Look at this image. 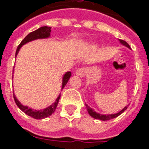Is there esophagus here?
I'll list each match as a JSON object with an SVG mask.
<instances>
[{"label":"esophagus","mask_w":149,"mask_h":149,"mask_svg":"<svg viewBox=\"0 0 149 149\" xmlns=\"http://www.w3.org/2000/svg\"><path fill=\"white\" fill-rule=\"evenodd\" d=\"M86 69L84 67H82V68H79V69H77L76 71V74L80 77H84L86 74Z\"/></svg>","instance_id":"1"}]
</instances>
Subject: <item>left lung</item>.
Masks as SVG:
<instances>
[{
  "label": "left lung",
  "mask_w": 149,
  "mask_h": 149,
  "mask_svg": "<svg viewBox=\"0 0 149 149\" xmlns=\"http://www.w3.org/2000/svg\"><path fill=\"white\" fill-rule=\"evenodd\" d=\"M120 42L122 44H123L124 46H125V47H127L130 48V45L125 42V41L124 40H122V39H119ZM86 107H87V109H88V114L91 115L92 118H95V119H100V120H102V121H107V120H111L112 119V118H116V117L119 116L120 114H122V113H123L124 111L127 109L128 106H126V107H125L124 108L122 109V111H120V112H118V113H117V114H107V115H103V114H98V113H96L95 111H94L91 108H90L88 106L86 105Z\"/></svg>",
  "instance_id": "obj_1"
}]
</instances>
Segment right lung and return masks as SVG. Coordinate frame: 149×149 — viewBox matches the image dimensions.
I'll list each match as a JSON object with an SVG mask.
<instances>
[{"label": "right lung", "instance_id": "1", "mask_svg": "<svg viewBox=\"0 0 149 149\" xmlns=\"http://www.w3.org/2000/svg\"><path fill=\"white\" fill-rule=\"evenodd\" d=\"M50 31H51V27H42L40 28H38V30H35L32 32H31L30 34L25 37V38L22 40V42L19 43V45L17 47L16 51V56L18 54L19 50L20 49V47L24 45L25 43H27L28 42H31V41L35 40V39H37V38H48L50 35ZM71 77V72H67L65 76L63 77V80H62V88L63 89L65 88V86L68 82V80H69V78ZM13 98H14V100L16 102V105L22 111H24V113L26 114H27L28 116L32 117L33 118L35 119H42V118H47L49 117V115L54 112V111L56 110V107L58 104V102H59V99H60V95L58 96V98L56 100L52 105L47 107V108L44 109V110H41V111H35V110H32V109L28 108L27 107H25V106H23L19 102L17 99L16 98V96L13 95Z\"/></svg>", "mask_w": 149, "mask_h": 149}]
</instances>
